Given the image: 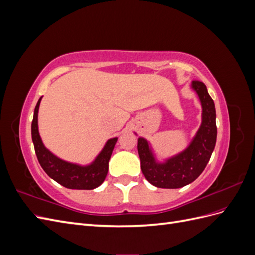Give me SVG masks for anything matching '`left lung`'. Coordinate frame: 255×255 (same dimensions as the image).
<instances>
[{
    "label": "left lung",
    "mask_w": 255,
    "mask_h": 255,
    "mask_svg": "<svg viewBox=\"0 0 255 255\" xmlns=\"http://www.w3.org/2000/svg\"><path fill=\"white\" fill-rule=\"evenodd\" d=\"M191 87L202 105V123L186 150L158 164L153 156L148 141L138 138V154L141 171L154 186L158 188H181L194 182L202 173L210 160L217 138L215 104L204 83L192 81Z\"/></svg>",
    "instance_id": "left-lung-1"
}]
</instances>
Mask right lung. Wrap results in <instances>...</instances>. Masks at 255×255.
I'll return each instance as SVG.
<instances>
[{"label": "right lung", "instance_id": "obj_1", "mask_svg": "<svg viewBox=\"0 0 255 255\" xmlns=\"http://www.w3.org/2000/svg\"><path fill=\"white\" fill-rule=\"evenodd\" d=\"M41 98L38 100L32 121V139L35 153L40 166L50 177L64 187L69 189H95L101 185L109 172V161L111 159L115 144L118 138H112L106 142L104 149L99 154L94 163L88 166L71 164L58 158L43 145L38 132V110Z\"/></svg>", "mask_w": 255, "mask_h": 255}]
</instances>
